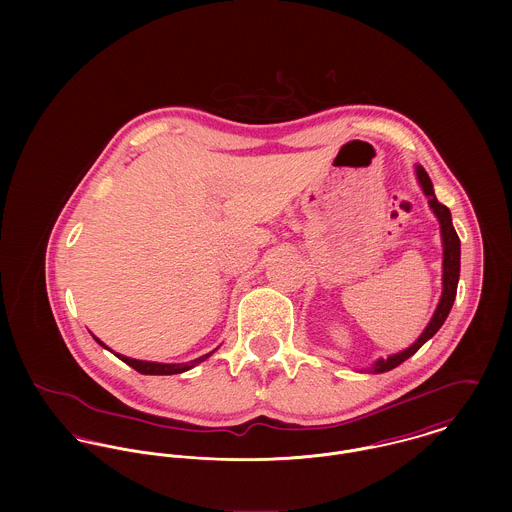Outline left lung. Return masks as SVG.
<instances>
[{"instance_id":"1","label":"left lung","mask_w":512,"mask_h":512,"mask_svg":"<svg viewBox=\"0 0 512 512\" xmlns=\"http://www.w3.org/2000/svg\"><path fill=\"white\" fill-rule=\"evenodd\" d=\"M416 177L420 181V187L424 189V195L430 199V207L434 211V215L439 220V230H441V244H443V276H441V284H443V290H441V297H439L438 307H436V313L434 317L430 319L428 327L424 329V333L416 339L414 345H410L408 349H404L402 353H396V355H390L388 359H378L374 365L368 368V372H386V370H392L398 365H402L406 359H410L426 341H430L436 333L439 331V327L443 325V321L447 319L449 311H451V305L455 301V293H457V282H459V260H461V242H459V236L453 228V222H451V213L445 205H441L438 199H436V193H434V185H432V179L430 175L426 173V169L422 165H416Z\"/></svg>"}]
</instances>
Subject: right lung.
Returning <instances> with one entry per match:
<instances>
[{"mask_svg": "<svg viewBox=\"0 0 512 512\" xmlns=\"http://www.w3.org/2000/svg\"><path fill=\"white\" fill-rule=\"evenodd\" d=\"M96 339V337H94ZM96 343L98 345H102L104 349H108L102 341H98L96 339ZM215 351H211V353H207V355H203V357H199V359H195V361H191V363H179V365H165V363H149V361H138V359H130V357H124V355H118V353H114L120 361H124L126 365L132 366V368H136L138 372H142V374H181V372H185V370H189V368H193V366L199 365V363H203V361H207L211 355H213Z\"/></svg>", "mask_w": 512, "mask_h": 512, "instance_id": "1", "label": "right lung"}]
</instances>
